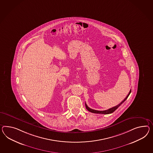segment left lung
<instances>
[{
  "instance_id": "left-lung-1",
  "label": "left lung",
  "mask_w": 153,
  "mask_h": 153,
  "mask_svg": "<svg viewBox=\"0 0 153 153\" xmlns=\"http://www.w3.org/2000/svg\"><path fill=\"white\" fill-rule=\"evenodd\" d=\"M131 91V90H130L129 93V94H128V95L126 96V97L119 104H118V105L115 106H114V107L111 108H110L109 109L104 110V111H99V110L92 109H91L90 108H89V107L87 106V105H86V103H85V107H86V109L88 110V111H90V112H91V113H93L102 114H109L112 113H113L115 110H116L120 106V105H121V104H122L124 102L126 101V99L128 98L129 95L130 94Z\"/></svg>"
}]
</instances>
